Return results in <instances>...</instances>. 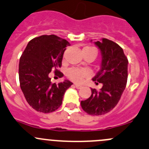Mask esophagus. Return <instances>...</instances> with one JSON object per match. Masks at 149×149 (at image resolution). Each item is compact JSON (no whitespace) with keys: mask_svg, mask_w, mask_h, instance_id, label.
Returning <instances> with one entry per match:
<instances>
[{"mask_svg":"<svg viewBox=\"0 0 149 149\" xmlns=\"http://www.w3.org/2000/svg\"><path fill=\"white\" fill-rule=\"evenodd\" d=\"M75 86H76V89H81V88L82 87V86L81 85H80V84H75Z\"/></svg>","mask_w":149,"mask_h":149,"instance_id":"obj_1","label":"esophagus"}]
</instances>
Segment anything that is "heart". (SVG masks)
<instances>
[{"instance_id": "heart-1", "label": "heart", "mask_w": 149, "mask_h": 149, "mask_svg": "<svg viewBox=\"0 0 149 149\" xmlns=\"http://www.w3.org/2000/svg\"><path fill=\"white\" fill-rule=\"evenodd\" d=\"M84 49H87L89 51L95 52L97 54V50L93 47H86L84 48ZM68 76L72 81L76 82H80L83 79V78L87 77L90 74V72L88 69L82 68H72L68 70Z\"/></svg>"}]
</instances>
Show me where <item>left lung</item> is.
<instances>
[{"label": "left lung", "mask_w": 149, "mask_h": 149, "mask_svg": "<svg viewBox=\"0 0 149 149\" xmlns=\"http://www.w3.org/2000/svg\"><path fill=\"white\" fill-rule=\"evenodd\" d=\"M94 43L100 50L102 60L92 80L102 84V87L100 91L91 89V96L81 105L88 114L99 116L108 113L119 102L127 81L128 60L122 47L111 40L102 38Z\"/></svg>", "instance_id": "8db88e82"}]
</instances>
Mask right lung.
Instances as JSON below:
<instances>
[{"mask_svg":"<svg viewBox=\"0 0 149 149\" xmlns=\"http://www.w3.org/2000/svg\"><path fill=\"white\" fill-rule=\"evenodd\" d=\"M68 41L55 35H44L29 41L19 64L20 87L29 105L41 113L56 111L63 102L65 91L73 84L69 80L52 83L49 73L61 78L57 70L62 65L63 54Z\"/></svg>","mask_w":149,"mask_h":149,"instance_id":"1","label":"right lung"}]
</instances>
